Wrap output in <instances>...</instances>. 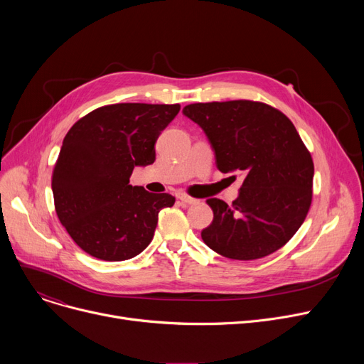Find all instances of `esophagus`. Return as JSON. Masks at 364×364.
I'll list each match as a JSON object with an SVG mask.
<instances>
[{
    "instance_id": "esophagus-1",
    "label": "esophagus",
    "mask_w": 364,
    "mask_h": 364,
    "mask_svg": "<svg viewBox=\"0 0 364 364\" xmlns=\"http://www.w3.org/2000/svg\"><path fill=\"white\" fill-rule=\"evenodd\" d=\"M177 198H178L181 202L187 203V205H195V203L199 202L198 199H195V198H192V196H188V195L184 193V192H180V193L177 195Z\"/></svg>"
}]
</instances>
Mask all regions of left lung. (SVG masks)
<instances>
[{
	"mask_svg": "<svg viewBox=\"0 0 364 364\" xmlns=\"http://www.w3.org/2000/svg\"><path fill=\"white\" fill-rule=\"evenodd\" d=\"M183 113L205 131L217 168L245 177L232 205L206 200L214 220L200 233L203 242L240 261L280 250L298 232L313 199V158L291 119L252 100L193 103Z\"/></svg>",
	"mask_w": 364,
	"mask_h": 364,
	"instance_id": "left-lung-1",
	"label": "left lung"
}]
</instances>
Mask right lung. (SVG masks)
<instances>
[{
	"label": "right lung",
	"instance_id": "1",
	"mask_svg": "<svg viewBox=\"0 0 364 364\" xmlns=\"http://www.w3.org/2000/svg\"><path fill=\"white\" fill-rule=\"evenodd\" d=\"M178 112L180 105H107L68 131L51 188L57 217L84 252L124 261L151 242L159 211L176 198L132 187L129 177L155 162L159 134Z\"/></svg>",
	"mask_w": 364,
	"mask_h": 364
}]
</instances>
